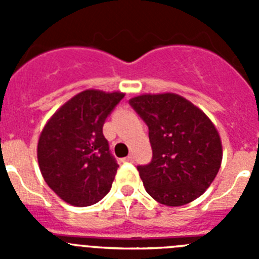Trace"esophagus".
Returning <instances> with one entry per match:
<instances>
[{
    "label": "esophagus",
    "instance_id": "1",
    "mask_svg": "<svg viewBox=\"0 0 259 259\" xmlns=\"http://www.w3.org/2000/svg\"><path fill=\"white\" fill-rule=\"evenodd\" d=\"M124 162H134V157H132V154L127 155V157L124 158Z\"/></svg>",
    "mask_w": 259,
    "mask_h": 259
}]
</instances>
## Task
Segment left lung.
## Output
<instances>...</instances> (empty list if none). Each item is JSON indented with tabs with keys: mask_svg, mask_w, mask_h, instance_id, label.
Here are the masks:
<instances>
[{
	"mask_svg": "<svg viewBox=\"0 0 259 259\" xmlns=\"http://www.w3.org/2000/svg\"><path fill=\"white\" fill-rule=\"evenodd\" d=\"M130 104L149 127L153 159L137 167L148 194L166 206L200 197L214 182L223 158L214 123L176 93H144Z\"/></svg>",
	"mask_w": 259,
	"mask_h": 259,
	"instance_id": "obj_1",
	"label": "left lung"
}]
</instances>
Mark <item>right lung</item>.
Instances as JSON below:
<instances>
[{
    "instance_id": "add662e5",
    "label": "right lung",
    "mask_w": 259,
    "mask_h": 259,
    "mask_svg": "<svg viewBox=\"0 0 259 259\" xmlns=\"http://www.w3.org/2000/svg\"><path fill=\"white\" fill-rule=\"evenodd\" d=\"M124 95L85 89L62 105L41 131V175L53 192L72 206H91L111 189L119 166L110 154L102 125Z\"/></svg>"
}]
</instances>
